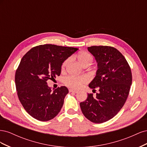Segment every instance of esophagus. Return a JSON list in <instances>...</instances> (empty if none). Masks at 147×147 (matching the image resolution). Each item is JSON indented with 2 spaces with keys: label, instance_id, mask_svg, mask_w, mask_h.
Segmentation results:
<instances>
[{
  "label": "esophagus",
  "instance_id": "esophagus-1",
  "mask_svg": "<svg viewBox=\"0 0 147 147\" xmlns=\"http://www.w3.org/2000/svg\"><path fill=\"white\" fill-rule=\"evenodd\" d=\"M69 92H74V93H77V92H78L77 91L72 90V89H70V90H69Z\"/></svg>",
  "mask_w": 147,
  "mask_h": 147
}]
</instances>
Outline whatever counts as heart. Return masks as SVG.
<instances>
[{
  "label": "heart",
  "mask_w": 147,
  "mask_h": 147,
  "mask_svg": "<svg viewBox=\"0 0 147 147\" xmlns=\"http://www.w3.org/2000/svg\"><path fill=\"white\" fill-rule=\"evenodd\" d=\"M78 59L80 63L82 64L87 63V62H92V57L91 55L87 52L81 53L78 56ZM69 59L66 60L63 65V68L64 69L66 64L68 63ZM88 81L87 78L84 77H75V76H68L65 78L64 83L66 86L74 89H78L80 88L83 84L86 83Z\"/></svg>",
  "instance_id": "heart-1"
}]
</instances>
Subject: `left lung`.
<instances>
[{"label":"left lung","instance_id":"8db88e82","mask_svg":"<svg viewBox=\"0 0 147 147\" xmlns=\"http://www.w3.org/2000/svg\"><path fill=\"white\" fill-rule=\"evenodd\" d=\"M88 50L97 64L96 76L89 87L98 88L99 92L96 97L88 94L86 100L80 105L88 119L102 123L114 117L123 107L132 84V73L125 57L116 48L92 46Z\"/></svg>","mask_w":147,"mask_h":147}]
</instances>
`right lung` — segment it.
<instances>
[{
	"instance_id": "add662e5",
	"label": "right lung",
	"mask_w": 147,
	"mask_h": 147,
	"mask_svg": "<svg viewBox=\"0 0 147 147\" xmlns=\"http://www.w3.org/2000/svg\"><path fill=\"white\" fill-rule=\"evenodd\" d=\"M78 48L45 44L35 47L21 59L15 74L19 100L31 117L49 121L59 113L69 90L65 86L52 91L49 79L59 76L64 62Z\"/></svg>"
}]
</instances>
